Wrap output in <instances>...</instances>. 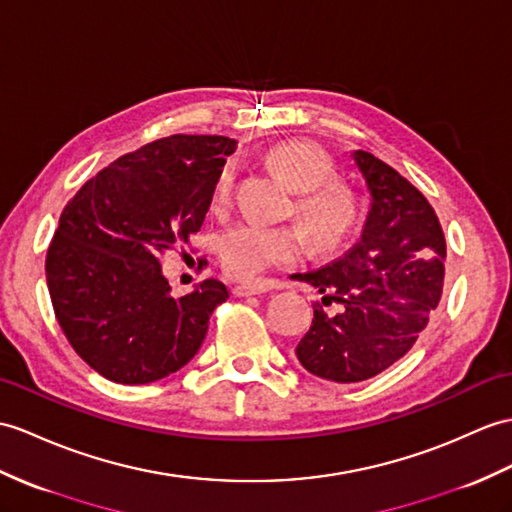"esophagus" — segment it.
Returning a JSON list of instances; mask_svg holds the SVG:
<instances>
[{"instance_id":"esophagus-1","label":"esophagus","mask_w":512,"mask_h":512,"mask_svg":"<svg viewBox=\"0 0 512 512\" xmlns=\"http://www.w3.org/2000/svg\"><path fill=\"white\" fill-rule=\"evenodd\" d=\"M272 290L270 281H253V283H240L233 288L235 296H251V294H264Z\"/></svg>"}]
</instances>
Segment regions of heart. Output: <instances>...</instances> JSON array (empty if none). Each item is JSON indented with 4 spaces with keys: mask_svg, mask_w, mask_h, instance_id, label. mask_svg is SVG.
<instances>
[{
    "mask_svg": "<svg viewBox=\"0 0 512 512\" xmlns=\"http://www.w3.org/2000/svg\"><path fill=\"white\" fill-rule=\"evenodd\" d=\"M270 163L303 192L299 216L320 246H336L347 235L353 222V200L347 189L331 181L334 163L323 148L312 141H285L268 154ZM233 165H227L213 189V202L227 205L233 192ZM305 240L301 231L288 224H268L244 220L222 235L220 255L224 266L235 277H255L261 270L279 264H292L301 257Z\"/></svg>",
    "mask_w": 512,
    "mask_h": 512,
    "instance_id": "b5f03b06",
    "label": "heart"
}]
</instances>
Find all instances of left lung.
I'll use <instances>...</instances> for the list:
<instances>
[{"label": "left lung", "instance_id": "1", "mask_svg": "<svg viewBox=\"0 0 512 512\" xmlns=\"http://www.w3.org/2000/svg\"><path fill=\"white\" fill-rule=\"evenodd\" d=\"M351 157L371 200L360 242L318 270L290 275L323 294L296 358L338 384L364 382L401 360L427 327L445 281V235L430 202L371 152ZM334 302L339 312L327 313Z\"/></svg>", "mask_w": 512, "mask_h": 512}]
</instances>
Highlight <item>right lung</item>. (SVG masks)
I'll use <instances>...</instances> for the list:
<instances>
[{
    "mask_svg": "<svg viewBox=\"0 0 512 512\" xmlns=\"http://www.w3.org/2000/svg\"><path fill=\"white\" fill-rule=\"evenodd\" d=\"M237 141L172 135L124 154L67 202L45 259L58 325L93 371L150 384L183 368L229 299L205 279L172 296L161 255L200 231Z\"/></svg>",
    "mask_w": 512,
    "mask_h": 512,
    "instance_id": "right-lung-1",
    "label": "right lung"
}]
</instances>
